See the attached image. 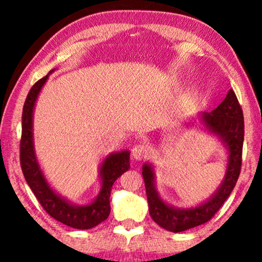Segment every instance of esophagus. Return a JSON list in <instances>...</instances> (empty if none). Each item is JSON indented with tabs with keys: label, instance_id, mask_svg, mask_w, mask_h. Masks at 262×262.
Returning a JSON list of instances; mask_svg holds the SVG:
<instances>
[{
	"label": "esophagus",
	"instance_id": "34e87169",
	"mask_svg": "<svg viewBox=\"0 0 262 262\" xmlns=\"http://www.w3.org/2000/svg\"><path fill=\"white\" fill-rule=\"evenodd\" d=\"M132 157L135 160L141 161L143 157H145L146 154H148V150H146V146L144 144H136L131 150Z\"/></svg>",
	"mask_w": 262,
	"mask_h": 262
}]
</instances>
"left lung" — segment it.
Masks as SVG:
<instances>
[{
  "mask_svg": "<svg viewBox=\"0 0 262 262\" xmlns=\"http://www.w3.org/2000/svg\"><path fill=\"white\" fill-rule=\"evenodd\" d=\"M202 121L207 130L220 137L229 151L224 180L209 200L191 209H177L168 205L161 199L156 191L152 166L149 163L143 164L142 174L148 196L149 213L155 223L168 231L181 232L209 222L230 195L239 177L242 166L245 120L235 92L230 89L217 108H214L211 113H203Z\"/></svg>",
  "mask_w": 262,
  "mask_h": 262,
  "instance_id": "1",
  "label": "left lung"
}]
</instances>
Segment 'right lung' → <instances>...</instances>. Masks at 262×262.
Returning <instances> with one entry per match:
<instances>
[{"instance_id":"add662e5","label":"right lung","mask_w":262,"mask_h":262,"mask_svg":"<svg viewBox=\"0 0 262 262\" xmlns=\"http://www.w3.org/2000/svg\"><path fill=\"white\" fill-rule=\"evenodd\" d=\"M51 71L35 82L28 93L23 110V132L20 141V164L24 177L32 192L44 210L56 221L75 229H91L110 216V195L114 181L130 168V152L127 150L111 154L100 168L101 189L94 202L77 206L53 191L39 167L33 145V110L35 101Z\"/></svg>"}]
</instances>
